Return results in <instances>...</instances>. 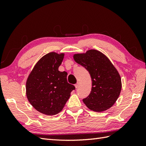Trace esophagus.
I'll return each instance as SVG.
<instances>
[{"mask_svg": "<svg viewBox=\"0 0 146 146\" xmlns=\"http://www.w3.org/2000/svg\"><path fill=\"white\" fill-rule=\"evenodd\" d=\"M75 86H76V88H78V86H79V83L78 82L77 83H76V85H75Z\"/></svg>", "mask_w": 146, "mask_h": 146, "instance_id": "esophagus-1", "label": "esophagus"}]
</instances>
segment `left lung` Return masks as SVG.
Wrapping results in <instances>:
<instances>
[{
	"label": "left lung",
	"mask_w": 146,
	"mask_h": 146,
	"mask_svg": "<svg viewBox=\"0 0 146 146\" xmlns=\"http://www.w3.org/2000/svg\"><path fill=\"white\" fill-rule=\"evenodd\" d=\"M74 59L89 72L92 80L90 95L83 102L92 111H105L116 102L121 93V76L110 60L94 49L74 55Z\"/></svg>",
	"instance_id": "8db88e82"
}]
</instances>
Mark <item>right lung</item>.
<instances>
[{
    "instance_id": "right-lung-1",
    "label": "right lung",
    "mask_w": 146,
    "mask_h": 146,
    "mask_svg": "<svg viewBox=\"0 0 146 146\" xmlns=\"http://www.w3.org/2000/svg\"><path fill=\"white\" fill-rule=\"evenodd\" d=\"M64 54L50 52L35 64L26 82L28 100L38 111L48 116L58 114L76 89L67 81L68 73L58 70Z\"/></svg>"
}]
</instances>
